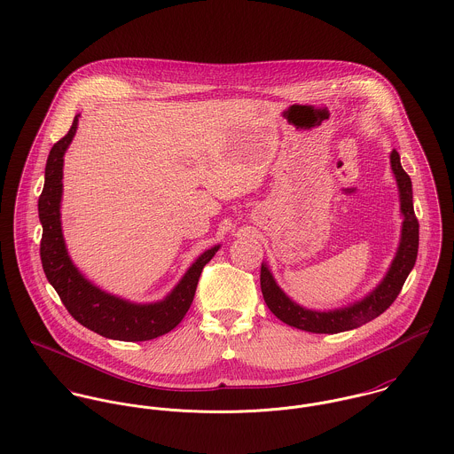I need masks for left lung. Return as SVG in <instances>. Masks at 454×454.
<instances>
[{"label":"left lung","mask_w":454,"mask_h":454,"mask_svg":"<svg viewBox=\"0 0 454 454\" xmlns=\"http://www.w3.org/2000/svg\"><path fill=\"white\" fill-rule=\"evenodd\" d=\"M391 169L396 178L398 194H400V211L403 215L402 222V238L396 250V255L389 265V270L383 281L362 301L333 311H313L299 306L294 302L274 281L269 267L262 263L260 267V288L267 308L286 325L315 332V333H337L344 330L356 328L360 325L367 324L385 313L396 295L400 294L409 272L412 270L416 257H418V245H419V223L414 215L412 206V184L409 175L402 169L400 155L396 150L389 155Z\"/></svg>","instance_id":"obj_1"}]
</instances>
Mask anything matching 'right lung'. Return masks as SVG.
<instances>
[{
  "mask_svg": "<svg viewBox=\"0 0 454 454\" xmlns=\"http://www.w3.org/2000/svg\"><path fill=\"white\" fill-rule=\"evenodd\" d=\"M78 117L65 137L54 143L45 168V185L38 199V213L43 227L40 257L49 283L56 288L67 313L89 330L115 340H150L171 332L187 315L202 267L218 252V245L204 252L191 265L175 290L160 302L132 304L110 295L87 281L69 260L61 229V195H63V162Z\"/></svg>",
  "mask_w": 454,
  "mask_h": 454,
  "instance_id": "add662e5",
  "label": "right lung"
}]
</instances>
